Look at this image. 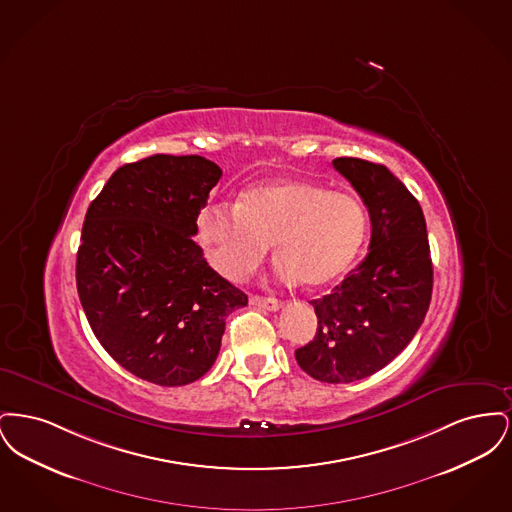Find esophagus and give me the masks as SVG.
Returning a JSON list of instances; mask_svg holds the SVG:
<instances>
[{"mask_svg": "<svg viewBox=\"0 0 512 512\" xmlns=\"http://www.w3.org/2000/svg\"><path fill=\"white\" fill-rule=\"evenodd\" d=\"M249 303L255 307H261L265 311H278L280 309V301L274 297H263V295H251Z\"/></svg>", "mask_w": 512, "mask_h": 512, "instance_id": "esophagus-1", "label": "esophagus"}]
</instances>
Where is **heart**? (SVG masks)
I'll return each mask as SVG.
<instances>
[{
    "mask_svg": "<svg viewBox=\"0 0 512 512\" xmlns=\"http://www.w3.org/2000/svg\"><path fill=\"white\" fill-rule=\"evenodd\" d=\"M197 236L211 265L232 282L253 274L272 244L278 280L322 288L359 255L366 213L353 194L282 178L249 188L236 205L205 207L197 217Z\"/></svg>",
    "mask_w": 512,
    "mask_h": 512,
    "instance_id": "1",
    "label": "heart"
}]
</instances>
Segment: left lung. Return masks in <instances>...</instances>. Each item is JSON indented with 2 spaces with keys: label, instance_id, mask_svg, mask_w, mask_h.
Returning a JSON list of instances; mask_svg holds the SVG:
<instances>
[{
  "label": "left lung",
  "instance_id": "left-lung-1",
  "mask_svg": "<svg viewBox=\"0 0 512 512\" xmlns=\"http://www.w3.org/2000/svg\"><path fill=\"white\" fill-rule=\"evenodd\" d=\"M332 165L365 201L370 251L330 295L311 301L317 334L295 359L318 382L349 384L384 368L413 340L430 307L434 270L426 220L405 184L365 159L338 157Z\"/></svg>",
  "mask_w": 512,
  "mask_h": 512
}]
</instances>
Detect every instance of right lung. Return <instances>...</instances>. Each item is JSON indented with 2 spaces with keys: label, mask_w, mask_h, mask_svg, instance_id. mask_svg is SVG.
Listing matches in <instances>:
<instances>
[{
  "label": "right lung",
  "mask_w": 512,
  "mask_h": 512,
  "mask_svg": "<svg viewBox=\"0 0 512 512\" xmlns=\"http://www.w3.org/2000/svg\"><path fill=\"white\" fill-rule=\"evenodd\" d=\"M220 176L199 155H151L113 172L84 219L82 309L103 349L157 386L201 378L219 355L226 317L247 305L194 240Z\"/></svg>",
  "instance_id": "obj_1"
}]
</instances>
